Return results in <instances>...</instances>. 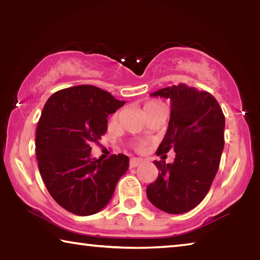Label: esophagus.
<instances>
[{"instance_id": "1", "label": "esophagus", "mask_w": 260, "mask_h": 260, "mask_svg": "<svg viewBox=\"0 0 260 260\" xmlns=\"http://www.w3.org/2000/svg\"><path fill=\"white\" fill-rule=\"evenodd\" d=\"M141 162H142V159H140V158H132L129 161V167L131 169H134V167L140 165Z\"/></svg>"}]
</instances>
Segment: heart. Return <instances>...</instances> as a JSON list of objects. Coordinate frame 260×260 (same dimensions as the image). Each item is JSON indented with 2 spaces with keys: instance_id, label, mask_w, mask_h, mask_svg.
<instances>
[{
  "instance_id": "heart-1",
  "label": "heart",
  "mask_w": 260,
  "mask_h": 260,
  "mask_svg": "<svg viewBox=\"0 0 260 260\" xmlns=\"http://www.w3.org/2000/svg\"><path fill=\"white\" fill-rule=\"evenodd\" d=\"M167 112V107L165 103L160 102V101H149L146 104L143 105V113L144 116H148V114L151 113H158Z\"/></svg>"
}]
</instances>
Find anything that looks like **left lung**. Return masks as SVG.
<instances>
[{"label":"left lung","mask_w":260,"mask_h":260,"mask_svg":"<svg viewBox=\"0 0 260 260\" xmlns=\"http://www.w3.org/2000/svg\"><path fill=\"white\" fill-rule=\"evenodd\" d=\"M150 95L171 102L169 127L156 153L160 156L172 149L175 158L172 164L153 161L159 172L147 187V196L157 209L181 214L203 201L218 172L225 116L212 95L184 83Z\"/></svg>","instance_id":"8db88e82"}]
</instances>
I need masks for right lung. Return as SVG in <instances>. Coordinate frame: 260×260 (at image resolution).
Listing matches in <instances>:
<instances>
[{
    "label": "right lung",
    "instance_id": "1",
    "mask_svg": "<svg viewBox=\"0 0 260 260\" xmlns=\"http://www.w3.org/2000/svg\"><path fill=\"white\" fill-rule=\"evenodd\" d=\"M125 103L99 87L80 85L56 91L43 107L35 138L39 171L52 199L69 212L98 213L128 170L129 158L122 153L105 160L90 155V144L107 133L108 116Z\"/></svg>",
    "mask_w": 260,
    "mask_h": 260
}]
</instances>
